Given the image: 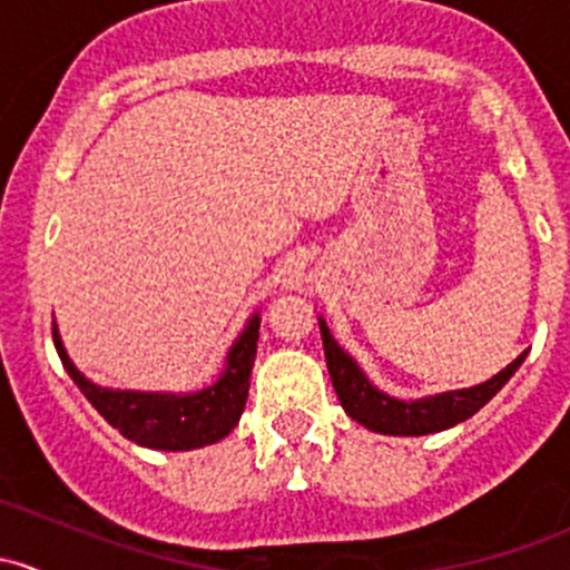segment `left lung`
I'll return each mask as SVG.
<instances>
[{"label": "left lung", "mask_w": 570, "mask_h": 570, "mask_svg": "<svg viewBox=\"0 0 570 570\" xmlns=\"http://www.w3.org/2000/svg\"><path fill=\"white\" fill-rule=\"evenodd\" d=\"M320 333H322V347H325L327 372H331L333 389H336L338 402H342L344 413L364 424L366 430L381 435H430L450 430L455 424L465 422L474 416L485 402H491L499 394V389L519 372L524 364L527 353H521L513 364L504 366L502 372L485 383H476L471 389H455V392H441L430 396H419V400H396V396L381 392L358 361L338 342L333 338L331 327L320 317Z\"/></svg>", "instance_id": "obj_1"}]
</instances>
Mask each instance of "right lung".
Here are the masks:
<instances>
[{
	"instance_id": "obj_1",
	"label": "right lung",
	"mask_w": 570,
	"mask_h": 570,
	"mask_svg": "<svg viewBox=\"0 0 570 570\" xmlns=\"http://www.w3.org/2000/svg\"><path fill=\"white\" fill-rule=\"evenodd\" d=\"M262 317L253 312L245 322L243 333L228 347L226 364L215 383L198 392H131V389H107L88 381L68 358L66 344L55 322V347L62 366L77 383L79 392L90 400V405L118 430L124 439L148 450L189 452L200 446L217 444L237 428L245 411L250 389V370L256 361V342Z\"/></svg>"
}]
</instances>
